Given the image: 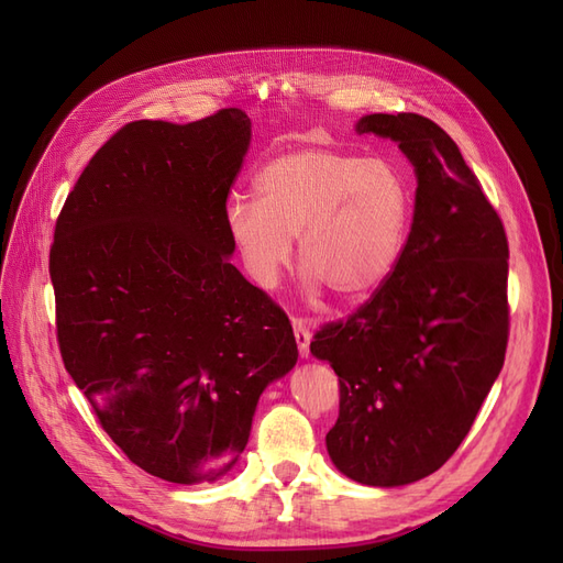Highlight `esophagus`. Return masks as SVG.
<instances>
[{
	"instance_id": "obj_1",
	"label": "esophagus",
	"mask_w": 563,
	"mask_h": 563,
	"mask_svg": "<svg viewBox=\"0 0 563 563\" xmlns=\"http://www.w3.org/2000/svg\"><path fill=\"white\" fill-rule=\"evenodd\" d=\"M294 335H296L300 356H305V360H308V356H310V340H312V331L308 327V321L294 319Z\"/></svg>"
}]
</instances>
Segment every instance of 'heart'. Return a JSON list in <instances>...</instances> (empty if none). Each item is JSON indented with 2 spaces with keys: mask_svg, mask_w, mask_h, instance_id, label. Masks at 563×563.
I'll return each instance as SVG.
<instances>
[{
  "mask_svg": "<svg viewBox=\"0 0 563 563\" xmlns=\"http://www.w3.org/2000/svg\"><path fill=\"white\" fill-rule=\"evenodd\" d=\"M255 195L225 203V230L249 277L275 288L298 234L308 291L317 296L327 286L345 300L389 277L413 213L411 183L395 162L329 147L269 159L255 176Z\"/></svg>",
  "mask_w": 563,
  "mask_h": 563,
  "instance_id": "1",
  "label": "heart"
}]
</instances>
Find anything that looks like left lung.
<instances>
[{
	"instance_id": "obj_1",
	"label": "left lung",
	"mask_w": 563,
	"mask_h": 563,
	"mask_svg": "<svg viewBox=\"0 0 563 563\" xmlns=\"http://www.w3.org/2000/svg\"><path fill=\"white\" fill-rule=\"evenodd\" d=\"M356 133L399 143L416 211L389 277L310 352L340 383L333 465L366 486H404L455 453L505 362L507 236L451 135L413 112L366 114Z\"/></svg>"
}]
</instances>
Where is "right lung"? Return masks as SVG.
Instances as JSON below:
<instances>
[{
  "label": "right lung",
  "instance_id": "add662e5",
  "mask_svg": "<svg viewBox=\"0 0 563 563\" xmlns=\"http://www.w3.org/2000/svg\"><path fill=\"white\" fill-rule=\"evenodd\" d=\"M251 119L131 122L91 157L48 255L63 364L131 463L207 484L244 451L263 389L298 362L291 321L228 258Z\"/></svg>",
  "mask_w": 563,
  "mask_h": 563
}]
</instances>
